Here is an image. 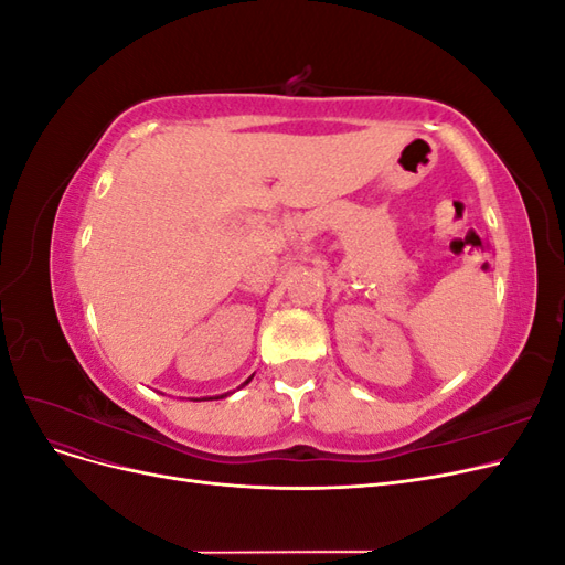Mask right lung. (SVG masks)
Returning a JSON list of instances; mask_svg holds the SVG:
<instances>
[{
    "label": "right lung",
    "mask_w": 565,
    "mask_h": 565,
    "mask_svg": "<svg viewBox=\"0 0 565 565\" xmlns=\"http://www.w3.org/2000/svg\"><path fill=\"white\" fill-rule=\"evenodd\" d=\"M249 382H252V377H249V380H247V382H245V384H249Z\"/></svg>",
    "instance_id": "obj_1"
}]
</instances>
